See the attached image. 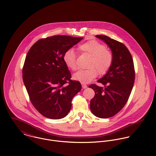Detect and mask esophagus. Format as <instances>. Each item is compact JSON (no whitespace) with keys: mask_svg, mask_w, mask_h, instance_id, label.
I'll list each match as a JSON object with an SVG mask.
<instances>
[{"mask_svg":"<svg viewBox=\"0 0 156 156\" xmlns=\"http://www.w3.org/2000/svg\"><path fill=\"white\" fill-rule=\"evenodd\" d=\"M82 88H83V89H86V88H87V87H88V86H87L86 84H84V83H82Z\"/></svg>","mask_w":156,"mask_h":156,"instance_id":"34e87169","label":"esophagus"}]
</instances>
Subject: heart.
<instances>
[{
    "label": "heart",
    "mask_w": 156,
    "mask_h": 156,
    "mask_svg": "<svg viewBox=\"0 0 156 156\" xmlns=\"http://www.w3.org/2000/svg\"><path fill=\"white\" fill-rule=\"evenodd\" d=\"M78 51L90 56L87 69H81L76 72L73 77L82 83H87L95 79L98 72L100 74H106L111 68L113 61V55L106 46L96 40H89L77 47ZM63 60L68 68L76 70V54L74 50L68 49L63 55Z\"/></svg>",
    "instance_id": "heart-1"
}]
</instances>
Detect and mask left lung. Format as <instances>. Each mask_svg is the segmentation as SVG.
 <instances>
[{
	"instance_id": "left-lung-1",
	"label": "left lung",
	"mask_w": 156,
	"mask_h": 156,
	"mask_svg": "<svg viewBox=\"0 0 156 156\" xmlns=\"http://www.w3.org/2000/svg\"><path fill=\"white\" fill-rule=\"evenodd\" d=\"M96 37L111 48L113 61L108 73L98 80L105 88L96 84L89 86L95 92L90 109L96 116L108 118L118 113L127 103L133 89L135 71L132 56L125 45L106 35Z\"/></svg>"
}]
</instances>
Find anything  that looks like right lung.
I'll list each match as a JSON object with an SVG mask.
<instances>
[{"label": "right lung", "instance_id": "add662e5", "mask_svg": "<svg viewBox=\"0 0 156 156\" xmlns=\"http://www.w3.org/2000/svg\"><path fill=\"white\" fill-rule=\"evenodd\" d=\"M82 37L55 35L37 41L29 49L23 67V80L29 100L45 117L58 119L66 116L71 101L82 89L63 60L67 50Z\"/></svg>", "mask_w": 156, "mask_h": 156}]
</instances>
